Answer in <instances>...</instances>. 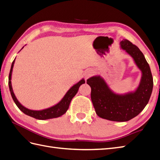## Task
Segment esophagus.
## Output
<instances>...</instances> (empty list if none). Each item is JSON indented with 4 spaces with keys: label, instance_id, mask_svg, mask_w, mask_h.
<instances>
[{
    "label": "esophagus",
    "instance_id": "34e87169",
    "mask_svg": "<svg viewBox=\"0 0 160 160\" xmlns=\"http://www.w3.org/2000/svg\"><path fill=\"white\" fill-rule=\"evenodd\" d=\"M92 74H93V72H92V70H91V69L88 70V71L85 73V75H84L85 80H87L88 78H90L92 75Z\"/></svg>",
    "mask_w": 160,
    "mask_h": 160
}]
</instances>
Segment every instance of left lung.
<instances>
[{
    "instance_id": "1",
    "label": "left lung",
    "mask_w": 160,
    "mask_h": 160,
    "mask_svg": "<svg viewBox=\"0 0 160 160\" xmlns=\"http://www.w3.org/2000/svg\"><path fill=\"white\" fill-rule=\"evenodd\" d=\"M120 47L133 58L142 73L136 90L116 93L100 76L88 78L87 84L91 88V98L96 114L109 121L125 122L136 117L145 108L153 91V81L150 67L139 48L128 39L122 40Z\"/></svg>"
}]
</instances>
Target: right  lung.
Instances as JSON below:
<instances>
[{
    "label": "right lung",
    "mask_w": 160,
    "mask_h": 160,
    "mask_svg": "<svg viewBox=\"0 0 160 160\" xmlns=\"http://www.w3.org/2000/svg\"><path fill=\"white\" fill-rule=\"evenodd\" d=\"M15 59L12 62V67H11V69H10L9 75V87L11 95H12V97L15 103H16V106L18 107V108H19L22 112H24L25 114L28 115V116L37 118V119L46 120V119H50V118H57L62 116V114H64L67 112V110H68L72 99L78 92V91L80 85L85 83L84 79H82L78 82L76 83V84H74L73 86L70 88L69 89V91L66 92V94L65 95L64 97L62 98V99L61 100V101L53 106L48 108H46V109L42 110H33L28 109L24 106H22L19 102V101H18V99L16 98V95H15L13 91L12 81L11 80H12V75L13 68L15 62Z\"/></svg>",
    "instance_id": "1"
}]
</instances>
